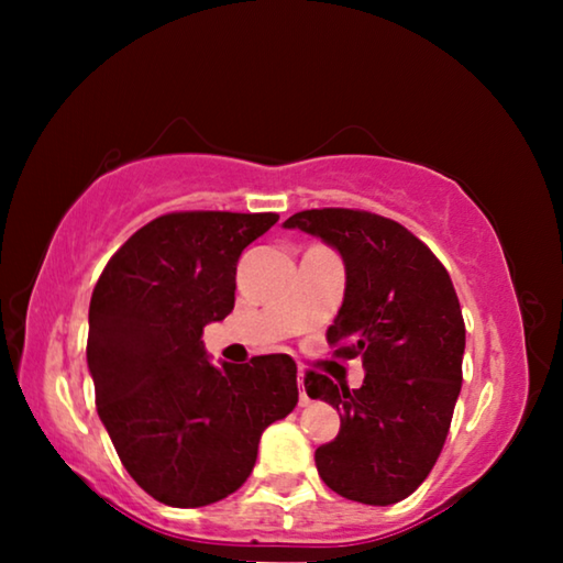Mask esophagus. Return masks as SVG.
<instances>
[{"mask_svg": "<svg viewBox=\"0 0 563 563\" xmlns=\"http://www.w3.org/2000/svg\"><path fill=\"white\" fill-rule=\"evenodd\" d=\"M305 373H302V369H298V387H300V407H305V405H308L310 402V397H308V393H305Z\"/></svg>", "mask_w": 563, "mask_h": 563, "instance_id": "1", "label": "esophagus"}]
</instances>
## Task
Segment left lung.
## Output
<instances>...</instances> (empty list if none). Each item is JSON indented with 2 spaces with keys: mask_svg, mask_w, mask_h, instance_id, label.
Instances as JSON below:
<instances>
[{
  "mask_svg": "<svg viewBox=\"0 0 563 563\" xmlns=\"http://www.w3.org/2000/svg\"><path fill=\"white\" fill-rule=\"evenodd\" d=\"M338 247L347 285L328 328L332 355L362 357V387L310 369L305 389L340 412V432L316 464L340 497L387 507L427 479L462 389L464 318L440 258L393 218L312 208L285 221Z\"/></svg>",
  "mask_w": 563,
  "mask_h": 563,
  "instance_id": "1",
  "label": "left lung"
}]
</instances>
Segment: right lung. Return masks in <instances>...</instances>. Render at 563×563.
I'll return each instance as SVG.
<instances>
[{
    "label": "right lung",
    "instance_id": "right-lung-1",
    "mask_svg": "<svg viewBox=\"0 0 563 563\" xmlns=\"http://www.w3.org/2000/svg\"><path fill=\"white\" fill-rule=\"evenodd\" d=\"M275 221L158 216L111 255L91 292L87 362L99 417L133 482L168 507H206L241 489L265 427L298 405L292 357L213 367L201 340L233 310L243 247Z\"/></svg>",
    "mask_w": 563,
    "mask_h": 563
}]
</instances>
